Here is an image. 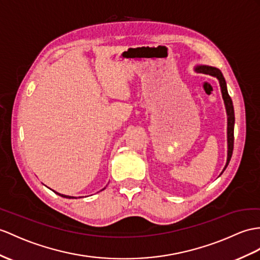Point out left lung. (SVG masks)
Wrapping results in <instances>:
<instances>
[{"label":"left lung","mask_w":260,"mask_h":260,"mask_svg":"<svg viewBox=\"0 0 260 260\" xmlns=\"http://www.w3.org/2000/svg\"><path fill=\"white\" fill-rule=\"evenodd\" d=\"M196 72L214 76V77H216L219 80V85L221 88V94H223V99H224L226 111H227V117H229L227 118V142H229V153H227L226 166L223 170V171H225V169L227 168V166H229V163L231 161V157L233 154V149H234V124H235V115H234L233 101H232V98L230 97L229 91H227L226 81H225L224 76L218 68L211 67V66H199V67H196Z\"/></svg>","instance_id":"obj_1"}]
</instances>
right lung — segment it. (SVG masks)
Here are the masks:
<instances>
[{"label":"right lung","instance_id":"obj_1","mask_svg":"<svg viewBox=\"0 0 260 260\" xmlns=\"http://www.w3.org/2000/svg\"><path fill=\"white\" fill-rule=\"evenodd\" d=\"M56 194H58L59 196H62V198H67V199H74L73 196H68V195H62V194H59V193H57V192H55Z\"/></svg>","mask_w":260,"mask_h":260}]
</instances>
